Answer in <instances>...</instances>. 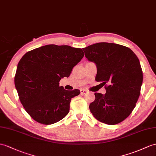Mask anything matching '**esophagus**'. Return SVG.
<instances>
[{"label":"esophagus","mask_w":156,"mask_h":156,"mask_svg":"<svg viewBox=\"0 0 156 156\" xmlns=\"http://www.w3.org/2000/svg\"><path fill=\"white\" fill-rule=\"evenodd\" d=\"M80 91H81V94H87V93H88V91H87V90H85V89H81Z\"/></svg>","instance_id":"esophagus-1"}]
</instances>
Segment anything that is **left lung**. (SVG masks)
Returning a JSON list of instances; mask_svg holds the SVG:
<instances>
[{
    "mask_svg": "<svg viewBox=\"0 0 156 156\" xmlns=\"http://www.w3.org/2000/svg\"><path fill=\"white\" fill-rule=\"evenodd\" d=\"M83 49L97 66L96 81L108 84L105 94H94L90 112L102 123L121 122L134 110L140 94L143 74L138 57L130 48L113 43H97Z\"/></svg>",
    "mask_w": 156,
    "mask_h": 156,
    "instance_id": "obj_1",
    "label": "left lung"
}]
</instances>
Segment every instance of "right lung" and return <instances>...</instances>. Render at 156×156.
<instances>
[{
    "mask_svg": "<svg viewBox=\"0 0 156 156\" xmlns=\"http://www.w3.org/2000/svg\"><path fill=\"white\" fill-rule=\"evenodd\" d=\"M83 56L81 48L50 44L30 51L21 58L14 84L22 105L34 120L52 124L69 113L71 98L80 90H67L59 82L69 77Z\"/></svg>",
    "mask_w": 156,
    "mask_h": 156,
    "instance_id": "obj_1",
    "label": "right lung"
}]
</instances>
